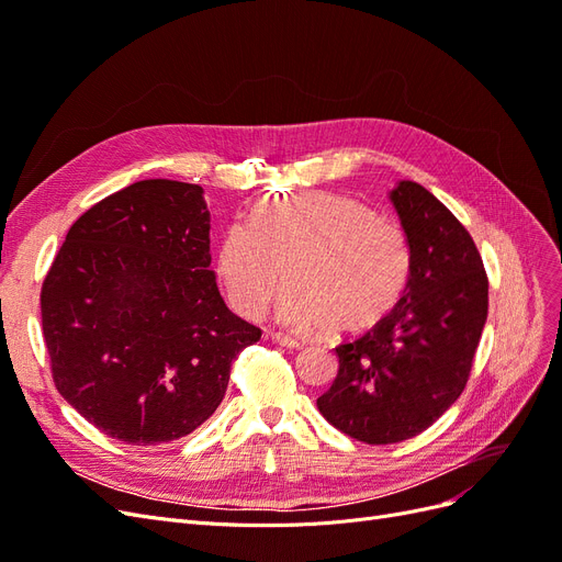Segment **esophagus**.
<instances>
[{
	"instance_id": "1",
	"label": "esophagus",
	"mask_w": 562,
	"mask_h": 562,
	"mask_svg": "<svg viewBox=\"0 0 562 562\" xmlns=\"http://www.w3.org/2000/svg\"><path fill=\"white\" fill-rule=\"evenodd\" d=\"M269 337H271V342H277V345H281V347H288V349H300V347H302L300 339H295V337H291V335H283V333H271Z\"/></svg>"
}]
</instances>
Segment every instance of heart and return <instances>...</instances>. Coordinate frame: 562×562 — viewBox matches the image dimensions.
I'll return each instance as SVG.
<instances>
[{
	"mask_svg": "<svg viewBox=\"0 0 562 562\" xmlns=\"http://www.w3.org/2000/svg\"><path fill=\"white\" fill-rule=\"evenodd\" d=\"M217 277L232 307L260 318L288 281L277 316L285 328L359 333L405 293L413 248L401 225L342 194H281L236 220L217 246Z\"/></svg>",
	"mask_w": 562,
	"mask_h": 562,
	"instance_id": "1",
	"label": "heart"
}]
</instances>
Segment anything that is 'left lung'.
<instances>
[{
	"instance_id": "8db88e82",
	"label": "left lung",
	"mask_w": 562,
	"mask_h": 562,
	"mask_svg": "<svg viewBox=\"0 0 562 562\" xmlns=\"http://www.w3.org/2000/svg\"><path fill=\"white\" fill-rule=\"evenodd\" d=\"M389 199L413 248L411 281L382 321L335 347L337 378L316 398L335 429L368 446L401 443L448 411L487 318V274L464 225L413 180Z\"/></svg>"
}]
</instances>
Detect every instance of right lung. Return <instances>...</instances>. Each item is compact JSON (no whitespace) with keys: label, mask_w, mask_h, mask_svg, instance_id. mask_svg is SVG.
Wrapping results in <instances>:
<instances>
[{"label":"right lung","mask_w":562,"mask_h":562,"mask_svg":"<svg viewBox=\"0 0 562 562\" xmlns=\"http://www.w3.org/2000/svg\"><path fill=\"white\" fill-rule=\"evenodd\" d=\"M199 184L140 180L65 236L42 285L60 396L128 446L192 434L223 403L232 361L262 330L227 310Z\"/></svg>","instance_id":"add662e5"}]
</instances>
